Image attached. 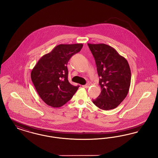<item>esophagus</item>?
<instances>
[{"mask_svg":"<svg viewBox=\"0 0 158 158\" xmlns=\"http://www.w3.org/2000/svg\"><path fill=\"white\" fill-rule=\"evenodd\" d=\"M82 86L83 88H88L89 87V84L87 83V84H86L85 85H83Z\"/></svg>","mask_w":158,"mask_h":158,"instance_id":"34e87169","label":"esophagus"}]
</instances>
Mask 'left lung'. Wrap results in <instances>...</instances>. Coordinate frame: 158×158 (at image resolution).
<instances>
[{
  "label": "left lung",
  "instance_id": "1",
  "mask_svg": "<svg viewBox=\"0 0 158 158\" xmlns=\"http://www.w3.org/2000/svg\"><path fill=\"white\" fill-rule=\"evenodd\" d=\"M95 60L101 92L93 103L103 110L115 108L127 95L131 70L127 60L110 45L88 44Z\"/></svg>",
  "mask_w": 158,
  "mask_h": 158
}]
</instances>
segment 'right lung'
<instances>
[{
	"label": "right lung",
	"mask_w": 158,
	"mask_h": 158,
	"mask_svg": "<svg viewBox=\"0 0 158 158\" xmlns=\"http://www.w3.org/2000/svg\"><path fill=\"white\" fill-rule=\"evenodd\" d=\"M82 44H59L44 55L31 71V77L38 94L46 104L54 108L64 105L79 86L68 81V61L79 52Z\"/></svg>",
	"instance_id": "right-lung-1"
}]
</instances>
